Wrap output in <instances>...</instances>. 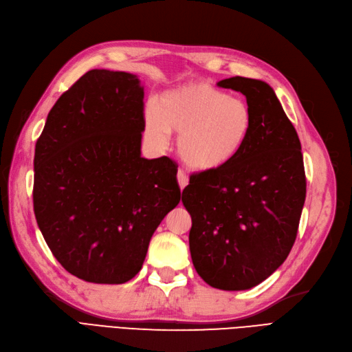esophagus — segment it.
Wrapping results in <instances>:
<instances>
[{
	"instance_id": "esophagus-1",
	"label": "esophagus",
	"mask_w": 352,
	"mask_h": 352,
	"mask_svg": "<svg viewBox=\"0 0 352 352\" xmlns=\"http://www.w3.org/2000/svg\"><path fill=\"white\" fill-rule=\"evenodd\" d=\"M177 182H179L180 189H184V188L188 185V182H189L188 175L184 172L182 168H179V170H177Z\"/></svg>"
}]
</instances>
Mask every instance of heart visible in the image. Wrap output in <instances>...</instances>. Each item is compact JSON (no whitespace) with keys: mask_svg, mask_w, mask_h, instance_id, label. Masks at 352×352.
Masks as SVG:
<instances>
[{"mask_svg":"<svg viewBox=\"0 0 352 352\" xmlns=\"http://www.w3.org/2000/svg\"><path fill=\"white\" fill-rule=\"evenodd\" d=\"M253 129L249 103L206 81L168 90L157 99L155 108L145 111L146 138L155 146L166 148L170 131L177 133L180 158L201 172L223 168L239 158Z\"/></svg>","mask_w":352,"mask_h":352,"instance_id":"1","label":"heart"}]
</instances>
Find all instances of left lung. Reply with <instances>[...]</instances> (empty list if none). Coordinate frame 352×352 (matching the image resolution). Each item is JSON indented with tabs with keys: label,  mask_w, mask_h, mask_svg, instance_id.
I'll list each match as a JSON object with an SVG mask.
<instances>
[{
	"label": "left lung",
	"mask_w": 352,
	"mask_h": 352,
	"mask_svg": "<svg viewBox=\"0 0 352 352\" xmlns=\"http://www.w3.org/2000/svg\"><path fill=\"white\" fill-rule=\"evenodd\" d=\"M219 87L243 93L254 116L249 145L231 164L189 177V250L208 286L247 290L286 261L307 195L300 140L271 85L232 77Z\"/></svg>",
	"instance_id": "left-lung-1"
}]
</instances>
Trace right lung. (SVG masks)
Here are the masks:
<instances>
[{"mask_svg": "<svg viewBox=\"0 0 352 352\" xmlns=\"http://www.w3.org/2000/svg\"><path fill=\"white\" fill-rule=\"evenodd\" d=\"M144 87L91 69L54 103L34 157V213L53 256L75 277L122 284L180 201L177 164L140 157Z\"/></svg>", "mask_w": 352, "mask_h": 352, "instance_id": "add662e5", "label": "right lung"}]
</instances>
